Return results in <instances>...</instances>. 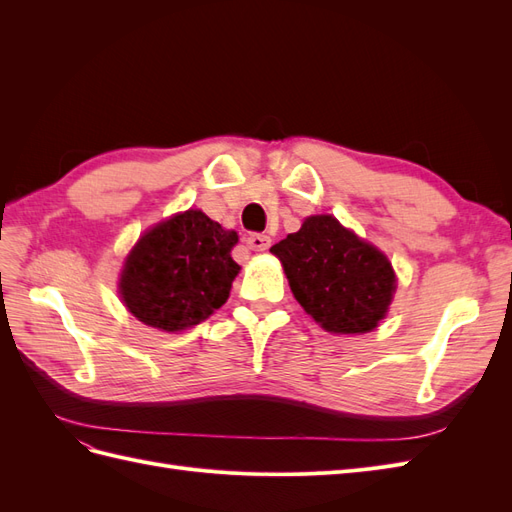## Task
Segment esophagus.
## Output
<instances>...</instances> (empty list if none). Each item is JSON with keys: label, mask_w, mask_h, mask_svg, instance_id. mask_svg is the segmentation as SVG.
<instances>
[{"label": "esophagus", "mask_w": 512, "mask_h": 512, "mask_svg": "<svg viewBox=\"0 0 512 512\" xmlns=\"http://www.w3.org/2000/svg\"><path fill=\"white\" fill-rule=\"evenodd\" d=\"M269 245H271V237L262 235V232H254V235L247 237V247L254 252H265L269 250Z\"/></svg>", "instance_id": "34e87169"}]
</instances>
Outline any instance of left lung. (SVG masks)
Wrapping results in <instances>:
<instances>
[{
  "label": "left lung",
  "instance_id": "left-lung-1",
  "mask_svg": "<svg viewBox=\"0 0 512 512\" xmlns=\"http://www.w3.org/2000/svg\"><path fill=\"white\" fill-rule=\"evenodd\" d=\"M290 290L322 329L367 333L384 318L395 292L391 262L333 215H312L275 243Z\"/></svg>",
  "mask_w": 512,
  "mask_h": 512
}]
</instances>
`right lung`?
Here are the masks:
<instances>
[{
  "instance_id": "right-lung-1",
  "label": "right lung",
  "mask_w": 512,
  "mask_h": 512,
  "mask_svg": "<svg viewBox=\"0 0 512 512\" xmlns=\"http://www.w3.org/2000/svg\"><path fill=\"white\" fill-rule=\"evenodd\" d=\"M239 237L203 211L175 215L138 239L121 273L119 292L149 327L181 331L220 309L239 265L230 256Z\"/></svg>"
}]
</instances>
